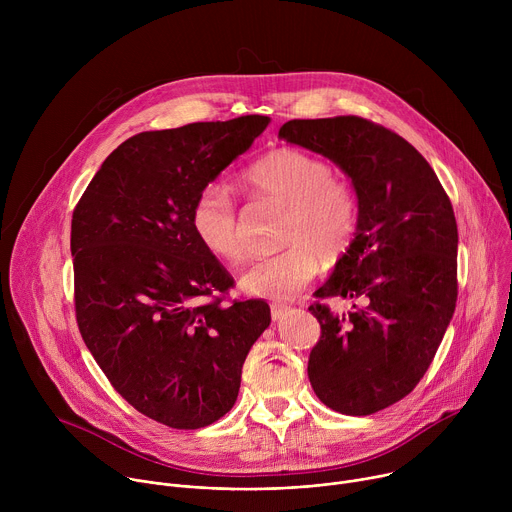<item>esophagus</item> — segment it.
Returning <instances> with one entry per match:
<instances>
[{
    "label": "esophagus",
    "mask_w": 512,
    "mask_h": 512,
    "mask_svg": "<svg viewBox=\"0 0 512 512\" xmlns=\"http://www.w3.org/2000/svg\"><path fill=\"white\" fill-rule=\"evenodd\" d=\"M289 312V306L287 304H271V320L273 322H279L283 320V316Z\"/></svg>",
    "instance_id": "34e87169"
}]
</instances>
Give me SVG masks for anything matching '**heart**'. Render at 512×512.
<instances>
[{"mask_svg":"<svg viewBox=\"0 0 512 512\" xmlns=\"http://www.w3.org/2000/svg\"><path fill=\"white\" fill-rule=\"evenodd\" d=\"M243 186L257 198L285 206L281 241L289 247L253 263L239 285L257 298H294L318 273L320 255L332 261L350 245L358 225L356 194L334 178L328 162L300 150L267 154L243 174ZM190 225L210 255L231 265L247 259L237 204L223 184L200 190Z\"/></svg>","mask_w":512,"mask_h":512,"instance_id":"heart-1","label":"heart"}]
</instances>
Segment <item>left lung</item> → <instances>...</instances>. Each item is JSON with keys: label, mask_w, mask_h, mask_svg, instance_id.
<instances>
[{"label": "left lung", "mask_w": 512, "mask_h": 512, "mask_svg": "<svg viewBox=\"0 0 512 512\" xmlns=\"http://www.w3.org/2000/svg\"><path fill=\"white\" fill-rule=\"evenodd\" d=\"M279 139L332 160L358 198V225L316 298H348V314L310 306L322 336L308 377L344 415H371L421 381L458 300V225L425 158L395 131L356 115L291 119Z\"/></svg>", "instance_id": "obj_1"}]
</instances>
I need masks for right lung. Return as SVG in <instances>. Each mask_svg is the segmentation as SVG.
I'll return each instance as SVG.
<instances>
[{"instance_id":"1","label":"right lung","mask_w":512,"mask_h":512,"mask_svg":"<svg viewBox=\"0 0 512 512\" xmlns=\"http://www.w3.org/2000/svg\"><path fill=\"white\" fill-rule=\"evenodd\" d=\"M269 117L143 131L103 162L72 212L81 336L115 391L174 429L229 413L243 362L271 322L263 300L223 304L229 271L196 239L190 210Z\"/></svg>"}]
</instances>
